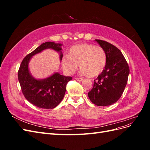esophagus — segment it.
Returning a JSON list of instances; mask_svg holds the SVG:
<instances>
[{"instance_id": "34e87169", "label": "esophagus", "mask_w": 150, "mask_h": 150, "mask_svg": "<svg viewBox=\"0 0 150 150\" xmlns=\"http://www.w3.org/2000/svg\"><path fill=\"white\" fill-rule=\"evenodd\" d=\"M74 79H75L76 80H77V81H81L83 80V79L81 78H75Z\"/></svg>"}]
</instances>
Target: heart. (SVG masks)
I'll use <instances>...</instances> for the list:
<instances>
[{
  "label": "heart",
  "mask_w": 150,
  "mask_h": 150,
  "mask_svg": "<svg viewBox=\"0 0 150 150\" xmlns=\"http://www.w3.org/2000/svg\"><path fill=\"white\" fill-rule=\"evenodd\" d=\"M63 69L68 73H73L79 65L81 72L88 77H95L101 73L106 64L104 50L99 46L83 43L72 47L68 56L61 60Z\"/></svg>",
  "instance_id": "1"
}]
</instances>
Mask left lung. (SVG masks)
<instances>
[{"label": "left lung", "mask_w": 150, "mask_h": 150, "mask_svg": "<svg viewBox=\"0 0 150 150\" xmlns=\"http://www.w3.org/2000/svg\"><path fill=\"white\" fill-rule=\"evenodd\" d=\"M95 40L106 52V64L101 73L94 80L93 88L88 93V97L97 106H110L118 100L123 93L129 68L119 49L104 40Z\"/></svg>", "instance_id": "1"}]
</instances>
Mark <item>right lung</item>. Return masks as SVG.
<instances>
[{"instance_id":"add662e5","label":"right lung","mask_w":150,"mask_h":150,"mask_svg":"<svg viewBox=\"0 0 150 150\" xmlns=\"http://www.w3.org/2000/svg\"><path fill=\"white\" fill-rule=\"evenodd\" d=\"M61 44L46 42L42 44L22 60L18 71V79L22 92L29 102L42 109H53L62 100L66 90V86L72 78L64 76L56 72L44 79H36L29 71L28 64L30 58L46 49H52L60 52L62 60Z\"/></svg>"}]
</instances>
